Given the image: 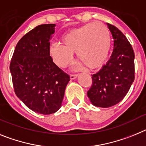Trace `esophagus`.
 Returning <instances> with one entry per match:
<instances>
[{
  "mask_svg": "<svg viewBox=\"0 0 146 146\" xmlns=\"http://www.w3.org/2000/svg\"><path fill=\"white\" fill-rule=\"evenodd\" d=\"M78 77V74H71L70 75V79L73 80V79H76V78Z\"/></svg>",
  "mask_w": 146,
  "mask_h": 146,
  "instance_id": "obj_1",
  "label": "esophagus"
}]
</instances>
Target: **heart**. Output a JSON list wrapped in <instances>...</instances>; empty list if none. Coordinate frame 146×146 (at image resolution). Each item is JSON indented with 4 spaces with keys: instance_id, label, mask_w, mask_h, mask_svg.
Wrapping results in <instances>:
<instances>
[{
    "instance_id": "heart-1",
    "label": "heart",
    "mask_w": 146,
    "mask_h": 146,
    "mask_svg": "<svg viewBox=\"0 0 146 146\" xmlns=\"http://www.w3.org/2000/svg\"><path fill=\"white\" fill-rule=\"evenodd\" d=\"M61 43L53 44L50 54L54 62L65 68L72 62L73 53L89 69L99 68L108 58L111 36L102 23H90L72 29L61 37Z\"/></svg>"
}]
</instances>
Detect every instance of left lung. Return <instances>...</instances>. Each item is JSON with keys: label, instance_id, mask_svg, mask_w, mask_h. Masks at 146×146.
I'll list each match as a JSON object with an SVG mask.
<instances>
[{"label": "left lung", "instance_id": "1", "mask_svg": "<svg viewBox=\"0 0 146 146\" xmlns=\"http://www.w3.org/2000/svg\"><path fill=\"white\" fill-rule=\"evenodd\" d=\"M114 40L113 52L106 64L92 75L87 96L94 106L108 108L123 99L134 80V53L127 38L107 23Z\"/></svg>", "mask_w": 146, "mask_h": 146}]
</instances>
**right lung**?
<instances>
[{
	"mask_svg": "<svg viewBox=\"0 0 146 146\" xmlns=\"http://www.w3.org/2000/svg\"><path fill=\"white\" fill-rule=\"evenodd\" d=\"M55 24L36 26L17 42L10 63L16 96L36 113L50 115L62 106L69 75L50 56Z\"/></svg>",
	"mask_w": 146,
	"mask_h": 146,
	"instance_id": "add662e5",
	"label": "right lung"
}]
</instances>
